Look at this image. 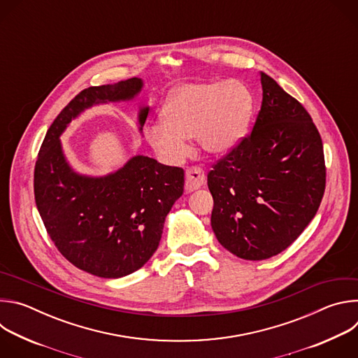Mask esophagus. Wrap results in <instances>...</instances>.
Returning a JSON list of instances; mask_svg holds the SVG:
<instances>
[{
    "label": "esophagus",
    "mask_w": 358,
    "mask_h": 358,
    "mask_svg": "<svg viewBox=\"0 0 358 358\" xmlns=\"http://www.w3.org/2000/svg\"><path fill=\"white\" fill-rule=\"evenodd\" d=\"M206 184V174L199 167H189L185 171V191L192 192Z\"/></svg>",
    "instance_id": "1"
}]
</instances>
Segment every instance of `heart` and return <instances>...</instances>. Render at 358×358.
I'll list each match as a JSON object with an SVG mask.
<instances>
[{"mask_svg":"<svg viewBox=\"0 0 358 358\" xmlns=\"http://www.w3.org/2000/svg\"><path fill=\"white\" fill-rule=\"evenodd\" d=\"M252 110V93L239 80L187 83L167 99L162 120L145 127V138L173 163L188 155L194 137L208 155H225L243 137Z\"/></svg>","mask_w":358,"mask_h":358,"instance_id":"obj_1","label":"heart"}]
</instances>
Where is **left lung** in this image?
<instances>
[{
	"label": "left lung",
	"instance_id": "left-lung-1",
	"mask_svg": "<svg viewBox=\"0 0 358 358\" xmlns=\"http://www.w3.org/2000/svg\"><path fill=\"white\" fill-rule=\"evenodd\" d=\"M261 83L252 131L208 173L214 234L248 261L290 246L315 218L326 188L323 143L310 115L264 72Z\"/></svg>",
	"mask_w": 358,
	"mask_h": 358
}]
</instances>
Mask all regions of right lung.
Masks as SVG:
<instances>
[{"instance_id":"obj_1","label":"right lung","mask_w":358,"mask_h":358,"mask_svg":"<svg viewBox=\"0 0 358 358\" xmlns=\"http://www.w3.org/2000/svg\"><path fill=\"white\" fill-rule=\"evenodd\" d=\"M143 87L131 78L78 93L50 124L34 171L36 208L48 235L76 268L116 279L140 269L159 248L164 221L184 191V170L136 156L106 177H85L68 164L59 136L85 109L133 99ZM148 108L138 113L140 130Z\"/></svg>"}]
</instances>
